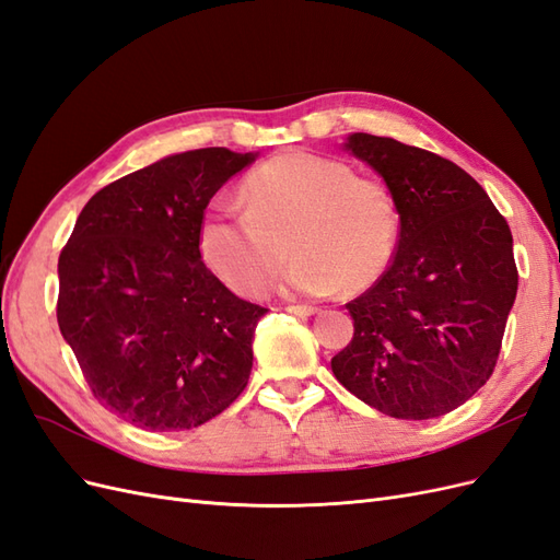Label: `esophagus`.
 Here are the masks:
<instances>
[{"mask_svg": "<svg viewBox=\"0 0 560 560\" xmlns=\"http://www.w3.org/2000/svg\"><path fill=\"white\" fill-rule=\"evenodd\" d=\"M287 313H294V315L306 317V315H315L317 308L315 306H287Z\"/></svg>", "mask_w": 560, "mask_h": 560, "instance_id": "1", "label": "esophagus"}]
</instances>
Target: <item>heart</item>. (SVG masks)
Instances as JSON below:
<instances>
[{
    "mask_svg": "<svg viewBox=\"0 0 560 560\" xmlns=\"http://www.w3.org/2000/svg\"><path fill=\"white\" fill-rule=\"evenodd\" d=\"M247 210L212 202L198 247L233 292L259 296L278 276L301 294H362L395 259L401 212L389 186L354 175L338 159L290 151L261 163L243 182Z\"/></svg>",
    "mask_w": 560,
    "mask_h": 560,
    "instance_id": "b5f03b06",
    "label": "heart"
}]
</instances>
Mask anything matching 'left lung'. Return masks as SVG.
<instances>
[{
	"label": "left lung",
	"mask_w": 560,
	"mask_h": 560,
	"mask_svg": "<svg viewBox=\"0 0 560 560\" xmlns=\"http://www.w3.org/2000/svg\"><path fill=\"white\" fill-rule=\"evenodd\" d=\"M346 149L389 186L401 233L385 276L346 303L354 334L331 371L385 416H446L498 364L518 290L510 224L477 179L428 149L366 132Z\"/></svg>",
	"instance_id": "8db88e82"
}]
</instances>
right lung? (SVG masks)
<instances>
[{
  "label": "right lung",
  "instance_id": "right-lung-1",
  "mask_svg": "<svg viewBox=\"0 0 560 560\" xmlns=\"http://www.w3.org/2000/svg\"><path fill=\"white\" fill-rule=\"evenodd\" d=\"M257 154L184 151L100 189L58 259V325L93 397L135 428L191 430L238 399L266 308L202 264L210 198Z\"/></svg>",
  "mask_w": 560,
  "mask_h": 560
}]
</instances>
